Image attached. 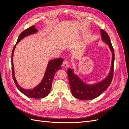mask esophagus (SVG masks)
<instances>
[{
    "label": "esophagus",
    "instance_id": "1",
    "mask_svg": "<svg viewBox=\"0 0 129 129\" xmlns=\"http://www.w3.org/2000/svg\"><path fill=\"white\" fill-rule=\"evenodd\" d=\"M62 66H63L64 68H67L68 66V62L67 61L64 60L63 62V63H62Z\"/></svg>",
    "mask_w": 129,
    "mask_h": 129
}]
</instances>
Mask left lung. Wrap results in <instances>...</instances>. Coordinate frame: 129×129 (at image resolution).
I'll list each match as a JSON object with an SVG mask.
<instances>
[{
    "instance_id": "1",
    "label": "left lung",
    "mask_w": 129,
    "mask_h": 129,
    "mask_svg": "<svg viewBox=\"0 0 129 129\" xmlns=\"http://www.w3.org/2000/svg\"><path fill=\"white\" fill-rule=\"evenodd\" d=\"M101 39L106 44L112 54L111 67L108 75L104 79L97 83L89 84L83 81L74 72V69L68 68L67 71L72 95L75 98L81 100H91L99 97L103 91L106 90L110 85L113 77L115 60L114 50L108 34L102 29H100Z\"/></svg>"
}]
</instances>
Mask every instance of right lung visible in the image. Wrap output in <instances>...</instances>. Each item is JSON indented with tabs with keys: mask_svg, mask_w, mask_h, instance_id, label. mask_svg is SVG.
Here are the masks:
<instances>
[{
	"mask_svg": "<svg viewBox=\"0 0 129 129\" xmlns=\"http://www.w3.org/2000/svg\"><path fill=\"white\" fill-rule=\"evenodd\" d=\"M38 32V30L36 28L35 26H32L21 33L18 38V40L16 44H15V45L13 47L11 57L12 71L13 79L17 88L23 94H24L26 96L29 97V98L36 99L44 98V97H46L49 94L50 89H51L52 88V84L54 76V74H55L57 71L60 69V68H61V64L63 61V59L62 58H55V59L49 60L48 61L47 66L44 76L43 77L41 81L37 86L34 87L33 89H24L22 88L19 84L15 77L14 68L13 61V54L15 48L16 47V45L25 37L30 36V35L36 34Z\"/></svg>",
	"mask_w": 129,
	"mask_h": 129,
	"instance_id": "add662e5",
	"label": "right lung"
}]
</instances>
